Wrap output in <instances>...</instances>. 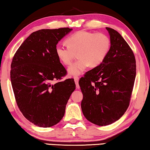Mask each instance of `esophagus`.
I'll list each match as a JSON object with an SVG mask.
<instances>
[{"label": "esophagus", "instance_id": "34e87169", "mask_svg": "<svg viewBox=\"0 0 150 150\" xmlns=\"http://www.w3.org/2000/svg\"><path fill=\"white\" fill-rule=\"evenodd\" d=\"M79 78L78 77H74V80H75V83L76 84V88H79V85L78 83H79Z\"/></svg>", "mask_w": 150, "mask_h": 150}]
</instances>
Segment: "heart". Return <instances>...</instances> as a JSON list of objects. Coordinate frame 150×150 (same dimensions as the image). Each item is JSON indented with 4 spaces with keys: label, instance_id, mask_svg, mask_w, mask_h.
<instances>
[{
    "label": "heart",
    "instance_id": "heart-1",
    "mask_svg": "<svg viewBox=\"0 0 150 150\" xmlns=\"http://www.w3.org/2000/svg\"><path fill=\"white\" fill-rule=\"evenodd\" d=\"M67 47L57 45L55 54L63 64L69 65L75 57L79 58L68 67L70 75H79L87 68L97 67L107 56L110 40L103 33L79 31L65 40Z\"/></svg>",
    "mask_w": 150,
    "mask_h": 150
}]
</instances>
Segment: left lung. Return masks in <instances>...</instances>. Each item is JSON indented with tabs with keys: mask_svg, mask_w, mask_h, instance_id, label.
I'll use <instances>...</instances> for the list:
<instances>
[{
	"mask_svg": "<svg viewBox=\"0 0 150 150\" xmlns=\"http://www.w3.org/2000/svg\"><path fill=\"white\" fill-rule=\"evenodd\" d=\"M110 48L104 62L88 71L79 83L81 109L87 120L106 126L120 119L128 108L136 74L134 54L122 36L106 27Z\"/></svg>",
	"mask_w": 150,
	"mask_h": 150,
	"instance_id": "obj_1",
	"label": "left lung"
}]
</instances>
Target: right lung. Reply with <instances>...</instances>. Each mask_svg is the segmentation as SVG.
I'll list each match as a JSON object with an SVG mask.
<instances>
[{
	"mask_svg": "<svg viewBox=\"0 0 150 150\" xmlns=\"http://www.w3.org/2000/svg\"><path fill=\"white\" fill-rule=\"evenodd\" d=\"M72 30L63 28L33 32L12 59L11 79L17 105L24 117L35 126L49 128L59 122L75 89L73 79L52 84L66 74L55 47Z\"/></svg>",
	"mask_w": 150,
	"mask_h": 150,
	"instance_id": "obj_1",
	"label": "right lung"
}]
</instances>
